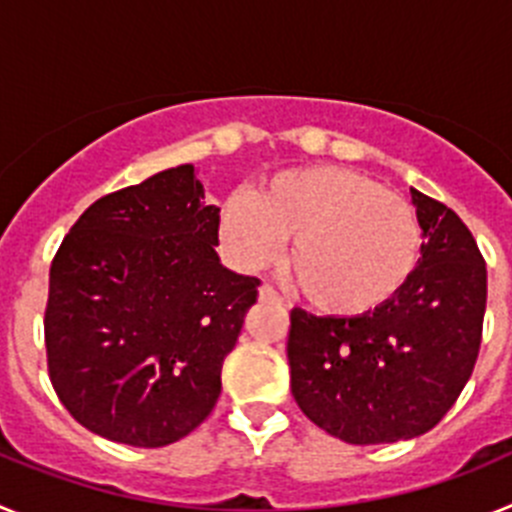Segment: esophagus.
I'll use <instances>...</instances> for the list:
<instances>
[{
  "label": "esophagus",
  "instance_id": "esophagus-1",
  "mask_svg": "<svg viewBox=\"0 0 512 512\" xmlns=\"http://www.w3.org/2000/svg\"><path fill=\"white\" fill-rule=\"evenodd\" d=\"M259 300L261 302H274V305H279V302H282V297H279L277 292H274V289L266 287V284H264V287L259 289Z\"/></svg>",
  "mask_w": 512,
  "mask_h": 512
}]
</instances>
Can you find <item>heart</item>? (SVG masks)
<instances>
[{
  "label": "heart",
  "mask_w": 512,
  "mask_h": 512,
  "mask_svg": "<svg viewBox=\"0 0 512 512\" xmlns=\"http://www.w3.org/2000/svg\"><path fill=\"white\" fill-rule=\"evenodd\" d=\"M220 238L243 269L289 243L284 269L312 310L364 318L408 287L423 233L413 205L343 166L287 169L220 207Z\"/></svg>",
  "instance_id": "b5f03b06"
}]
</instances>
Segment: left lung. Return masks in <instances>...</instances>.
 I'll return each instance as SVG.
<instances>
[{
	"mask_svg": "<svg viewBox=\"0 0 512 512\" xmlns=\"http://www.w3.org/2000/svg\"><path fill=\"white\" fill-rule=\"evenodd\" d=\"M423 248L413 279L364 318L295 307L287 359L302 413L356 446L431 431L469 382L487 305L485 259L454 210L410 187Z\"/></svg>",
	"mask_w": 512,
	"mask_h": 512,
	"instance_id": "1",
	"label": "left lung"
}]
</instances>
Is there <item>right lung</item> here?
<instances>
[{
    "instance_id": "right-lung-1",
    "label": "right lung",
    "mask_w": 512,
    "mask_h": 512,
    "mask_svg": "<svg viewBox=\"0 0 512 512\" xmlns=\"http://www.w3.org/2000/svg\"><path fill=\"white\" fill-rule=\"evenodd\" d=\"M220 207L192 164L84 210L51 264L48 372L63 408L115 443L158 449L215 408L259 279L217 256Z\"/></svg>"
}]
</instances>
